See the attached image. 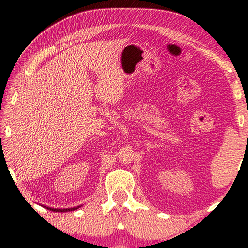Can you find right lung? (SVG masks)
<instances>
[{
  "instance_id": "1",
  "label": "right lung",
  "mask_w": 248,
  "mask_h": 248,
  "mask_svg": "<svg viewBox=\"0 0 248 248\" xmlns=\"http://www.w3.org/2000/svg\"><path fill=\"white\" fill-rule=\"evenodd\" d=\"M78 208H72V209H52V208H49L50 210H52V211H61V212H64V211H72V210H75V209H78Z\"/></svg>"
}]
</instances>
